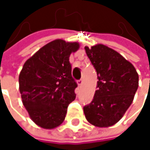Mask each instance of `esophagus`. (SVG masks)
Returning <instances> with one entry per match:
<instances>
[{
  "instance_id": "esophagus-1",
  "label": "esophagus",
  "mask_w": 150,
  "mask_h": 150,
  "mask_svg": "<svg viewBox=\"0 0 150 150\" xmlns=\"http://www.w3.org/2000/svg\"><path fill=\"white\" fill-rule=\"evenodd\" d=\"M77 83H78V85H79V86H81V85H82V83H83V80H82V79L78 80V81H77Z\"/></svg>"
}]
</instances>
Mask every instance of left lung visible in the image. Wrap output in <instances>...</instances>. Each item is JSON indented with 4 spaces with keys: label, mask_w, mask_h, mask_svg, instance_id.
Segmentation results:
<instances>
[{
    "label": "left lung",
    "mask_w": 150,
    "mask_h": 150,
    "mask_svg": "<svg viewBox=\"0 0 150 150\" xmlns=\"http://www.w3.org/2000/svg\"><path fill=\"white\" fill-rule=\"evenodd\" d=\"M85 50L98 79L93 101L83 107L85 117L96 127L112 126L132 103L139 76L129 62L107 46L85 47Z\"/></svg>",
    "instance_id": "left-lung-1"
}]
</instances>
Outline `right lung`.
I'll return each instance as SVG.
<instances>
[{
    "label": "right lung",
    "instance_id": "obj_1",
    "mask_svg": "<svg viewBox=\"0 0 150 150\" xmlns=\"http://www.w3.org/2000/svg\"><path fill=\"white\" fill-rule=\"evenodd\" d=\"M77 42L54 40L40 48L24 63L19 75L22 103L32 121L43 129L61 125L70 103L75 99L77 83L71 75L70 54Z\"/></svg>",
    "mask_w": 150,
    "mask_h": 150
}]
</instances>
